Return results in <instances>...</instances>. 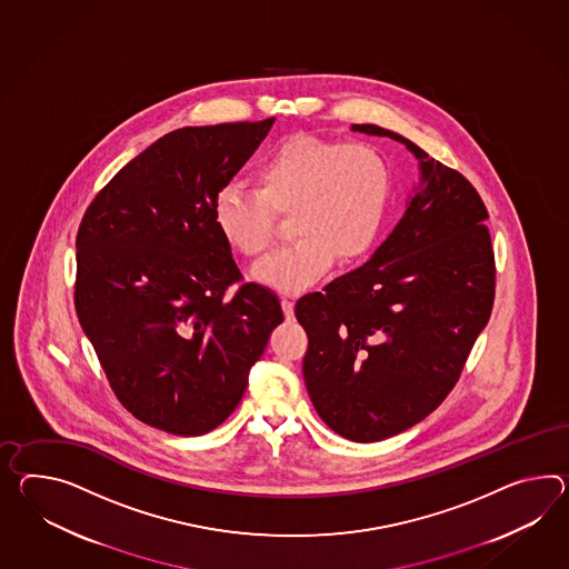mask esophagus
I'll return each instance as SVG.
<instances>
[{
    "mask_svg": "<svg viewBox=\"0 0 569 569\" xmlns=\"http://www.w3.org/2000/svg\"><path fill=\"white\" fill-rule=\"evenodd\" d=\"M281 308L286 319H293V300L291 298H281Z\"/></svg>",
    "mask_w": 569,
    "mask_h": 569,
    "instance_id": "esophagus-1",
    "label": "esophagus"
}]
</instances>
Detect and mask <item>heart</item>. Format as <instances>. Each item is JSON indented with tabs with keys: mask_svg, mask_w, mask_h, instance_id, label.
<instances>
[{
	"mask_svg": "<svg viewBox=\"0 0 569 569\" xmlns=\"http://www.w3.org/2000/svg\"><path fill=\"white\" fill-rule=\"evenodd\" d=\"M257 191L228 184L211 218L223 240L250 261H263L276 242V216H291L296 242L261 267L257 279L300 291L329 267L351 263L372 247L390 199V168L368 143L291 138L254 168Z\"/></svg>",
	"mask_w": 569,
	"mask_h": 569,
	"instance_id": "heart-1",
	"label": "heart"
}]
</instances>
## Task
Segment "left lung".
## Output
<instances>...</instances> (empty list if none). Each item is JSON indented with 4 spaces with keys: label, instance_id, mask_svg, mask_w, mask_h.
Here are the masks:
<instances>
[{
    "label": "left lung",
    "instance_id": "obj_1",
    "mask_svg": "<svg viewBox=\"0 0 569 569\" xmlns=\"http://www.w3.org/2000/svg\"><path fill=\"white\" fill-rule=\"evenodd\" d=\"M419 162V189L372 259L306 293V388L320 419L353 442L416 426L448 397L496 298L487 208L455 168L378 126Z\"/></svg>",
    "mask_w": 569,
    "mask_h": 569
}]
</instances>
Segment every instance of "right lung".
<instances>
[{
  "label": "right lung",
  "instance_id": "add662e5",
  "mask_svg": "<svg viewBox=\"0 0 569 569\" xmlns=\"http://www.w3.org/2000/svg\"><path fill=\"white\" fill-rule=\"evenodd\" d=\"M273 121L170 131L112 177L78 228V319L117 399L156 430L223 423L283 320L273 291L242 283L211 218Z\"/></svg>",
  "mask_w": 569,
  "mask_h": 569
}]
</instances>
